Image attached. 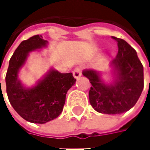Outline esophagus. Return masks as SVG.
Returning <instances> with one entry per match:
<instances>
[{
  "label": "esophagus",
  "mask_w": 150,
  "mask_h": 150,
  "mask_svg": "<svg viewBox=\"0 0 150 150\" xmlns=\"http://www.w3.org/2000/svg\"><path fill=\"white\" fill-rule=\"evenodd\" d=\"M73 75H74V77H75V79H78L79 77H81V69H79V68L75 69V70L73 71Z\"/></svg>",
  "instance_id": "34e87169"
}]
</instances>
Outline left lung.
<instances>
[{"instance_id": "8db88e82", "label": "left lung", "mask_w": 150, "mask_h": 150, "mask_svg": "<svg viewBox=\"0 0 150 150\" xmlns=\"http://www.w3.org/2000/svg\"><path fill=\"white\" fill-rule=\"evenodd\" d=\"M117 42L118 53L110 62L112 81L106 82L103 75L94 69H86L82 75L90 83L88 97L91 106L99 113L117 115L132 108L144 86L143 67L136 51L127 42L112 36Z\"/></svg>"}]
</instances>
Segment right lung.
<instances>
[{"label":"right lung","mask_w":150,"mask_h":150,"mask_svg":"<svg viewBox=\"0 0 150 150\" xmlns=\"http://www.w3.org/2000/svg\"><path fill=\"white\" fill-rule=\"evenodd\" d=\"M47 44L39 35L21 42L9 61L6 75L10 104L23 119L33 123L43 124L58 117L62 112L68 90L76 81L72 73L62 74L50 69L35 86L27 88L21 83L18 74L29 54L47 47Z\"/></svg>","instance_id":"1"}]
</instances>
